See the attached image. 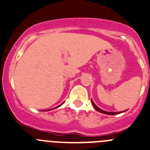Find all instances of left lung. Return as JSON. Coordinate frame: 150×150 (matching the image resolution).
I'll list each match as a JSON object with an SVG mask.
<instances>
[{"label":"left lung","mask_w":150,"mask_h":150,"mask_svg":"<svg viewBox=\"0 0 150 150\" xmlns=\"http://www.w3.org/2000/svg\"><path fill=\"white\" fill-rule=\"evenodd\" d=\"M91 103H92L94 108L96 109V110H97V111L100 112V113H103V114H108V115H115V114H120V113H122V112H107V111H105V110H102V109L99 108L97 107V106L95 104H94V102H93L92 100H91Z\"/></svg>","instance_id":"1"}]
</instances>
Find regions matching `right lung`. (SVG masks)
I'll use <instances>...</instances> for the list:
<instances>
[{
    "mask_svg": "<svg viewBox=\"0 0 150 150\" xmlns=\"http://www.w3.org/2000/svg\"><path fill=\"white\" fill-rule=\"evenodd\" d=\"M60 105H59V106H60ZM59 106H58V107H59ZM58 107H57V108H58Z\"/></svg>",
    "mask_w": 150,
    "mask_h": 150,
    "instance_id": "add662e5",
    "label": "right lung"
}]
</instances>
